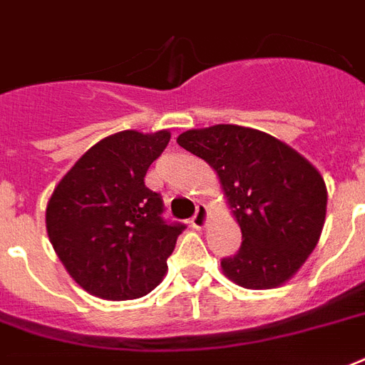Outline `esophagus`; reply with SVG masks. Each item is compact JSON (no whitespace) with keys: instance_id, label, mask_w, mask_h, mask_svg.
<instances>
[{"instance_id":"1","label":"esophagus","mask_w":365,"mask_h":365,"mask_svg":"<svg viewBox=\"0 0 365 365\" xmlns=\"http://www.w3.org/2000/svg\"><path fill=\"white\" fill-rule=\"evenodd\" d=\"M207 217H210L207 205L198 204L196 205V213H194V217L190 219V225H192L194 229H204L205 225H207Z\"/></svg>"}]
</instances>
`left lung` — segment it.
I'll list each match as a JSON object with an SVG mask.
<instances>
[{"label":"left lung","mask_w":365,"mask_h":365,"mask_svg":"<svg viewBox=\"0 0 365 365\" xmlns=\"http://www.w3.org/2000/svg\"><path fill=\"white\" fill-rule=\"evenodd\" d=\"M177 144L217 173L242 245L221 262L245 289H277L297 275L322 237L327 186L302 153L275 136L213 125L179 134Z\"/></svg>","instance_id":"obj_1"}]
</instances>
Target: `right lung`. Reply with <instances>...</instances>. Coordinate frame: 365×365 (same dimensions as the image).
Listing matches in <instances>:
<instances>
[{
	"label": "right lung",
	"mask_w": 365,
	"mask_h": 365,
	"mask_svg": "<svg viewBox=\"0 0 365 365\" xmlns=\"http://www.w3.org/2000/svg\"><path fill=\"white\" fill-rule=\"evenodd\" d=\"M169 138V130L106 136L82 153L49 196V242L68 275L92 297L134 300L165 275L185 225L161 219V196L144 185V177Z\"/></svg>",
	"instance_id": "obj_1"
}]
</instances>
